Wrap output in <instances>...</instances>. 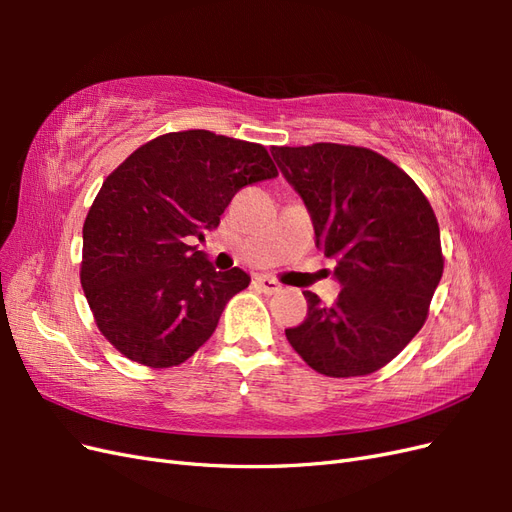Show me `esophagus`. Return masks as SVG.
Instances as JSON below:
<instances>
[{
	"mask_svg": "<svg viewBox=\"0 0 512 512\" xmlns=\"http://www.w3.org/2000/svg\"><path fill=\"white\" fill-rule=\"evenodd\" d=\"M254 284L265 294H275V292L282 290V284L277 282V280H273V277H267V275H258L256 280H254Z\"/></svg>",
	"mask_w": 512,
	"mask_h": 512,
	"instance_id": "esophagus-1",
	"label": "esophagus"
}]
</instances>
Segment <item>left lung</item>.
Segmentation results:
<instances>
[{
    "label": "left lung",
    "instance_id": "1",
    "mask_svg": "<svg viewBox=\"0 0 512 512\" xmlns=\"http://www.w3.org/2000/svg\"><path fill=\"white\" fill-rule=\"evenodd\" d=\"M312 215L316 245L335 258L342 292L286 329L290 346L329 378L374 374L421 331L444 271L440 226L427 196L397 164L367 147H273Z\"/></svg>",
    "mask_w": 512,
    "mask_h": 512
}]
</instances>
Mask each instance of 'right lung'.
<instances>
[{
  "mask_svg": "<svg viewBox=\"0 0 512 512\" xmlns=\"http://www.w3.org/2000/svg\"><path fill=\"white\" fill-rule=\"evenodd\" d=\"M273 177L262 145L183 130L141 145L104 179L83 224L81 284L115 350L164 369L207 342L250 275L215 271L190 239L218 226L245 185Z\"/></svg>",
  "mask_w": 512,
  "mask_h": 512,
  "instance_id": "right-lung-1",
  "label": "right lung"
}]
</instances>
